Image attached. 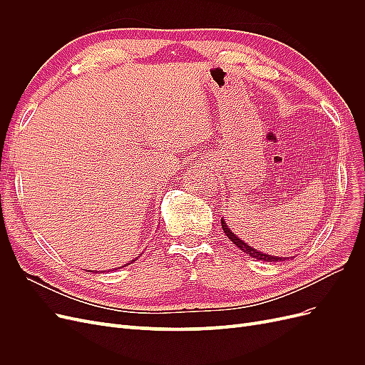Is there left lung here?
Here are the masks:
<instances>
[{"label": "left lung", "mask_w": 365, "mask_h": 365, "mask_svg": "<svg viewBox=\"0 0 365 365\" xmlns=\"http://www.w3.org/2000/svg\"><path fill=\"white\" fill-rule=\"evenodd\" d=\"M220 222H222V230H224L225 236H227L231 242H233V244H235L240 251L247 252L248 256H251L252 259L263 260V262H280V260H283L282 257H277V256H268V254L260 252V251H257V250H254V248L248 247L244 240H240L235 233H231V230L227 227V224L224 222V219H220Z\"/></svg>", "instance_id": "8db88e82"}]
</instances>
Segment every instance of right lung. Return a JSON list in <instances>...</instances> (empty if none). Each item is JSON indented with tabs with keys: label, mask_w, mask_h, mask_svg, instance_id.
Wrapping results in <instances>:
<instances>
[{
	"label": "right lung",
	"mask_w": 365,
	"mask_h": 365,
	"mask_svg": "<svg viewBox=\"0 0 365 365\" xmlns=\"http://www.w3.org/2000/svg\"><path fill=\"white\" fill-rule=\"evenodd\" d=\"M132 262H134V260H132ZM132 262H130V263H132Z\"/></svg>",
	"instance_id": "1"
}]
</instances>
